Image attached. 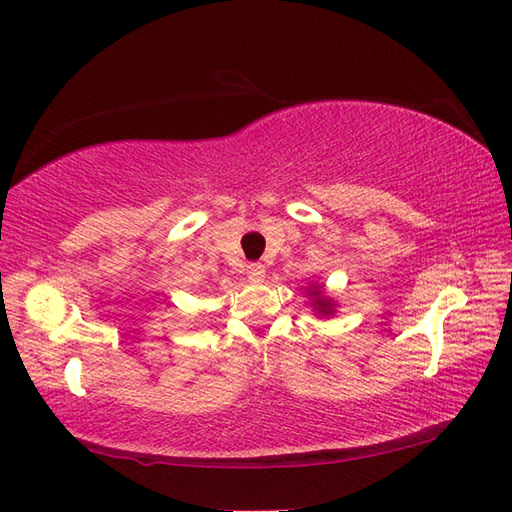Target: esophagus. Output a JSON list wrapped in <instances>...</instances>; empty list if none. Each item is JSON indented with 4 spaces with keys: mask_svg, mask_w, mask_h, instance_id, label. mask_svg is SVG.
Returning <instances> with one entry per match:
<instances>
[{
    "mask_svg": "<svg viewBox=\"0 0 512 512\" xmlns=\"http://www.w3.org/2000/svg\"><path fill=\"white\" fill-rule=\"evenodd\" d=\"M246 275L250 281H262L266 277V268L262 264H248Z\"/></svg>",
    "mask_w": 512,
    "mask_h": 512,
    "instance_id": "obj_1",
    "label": "esophagus"
}]
</instances>
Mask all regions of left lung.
I'll use <instances>...</instances> for the list:
<instances>
[{
  "label": "left lung",
  "mask_w": 512,
  "mask_h": 512,
  "mask_svg": "<svg viewBox=\"0 0 512 512\" xmlns=\"http://www.w3.org/2000/svg\"><path fill=\"white\" fill-rule=\"evenodd\" d=\"M310 303H312V310L317 312V317H332L336 312V301L332 297L325 295L323 284L319 281H312V284L306 288Z\"/></svg>",
  "instance_id": "left-lung-1"
}]
</instances>
